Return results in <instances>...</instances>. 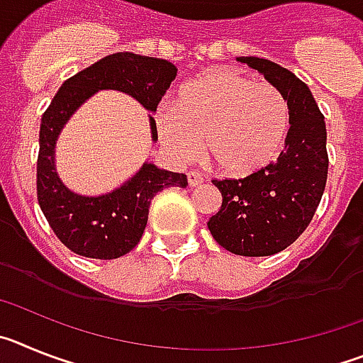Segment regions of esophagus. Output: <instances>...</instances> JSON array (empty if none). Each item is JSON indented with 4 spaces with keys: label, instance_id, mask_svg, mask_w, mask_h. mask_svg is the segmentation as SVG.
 <instances>
[{
    "label": "esophagus",
    "instance_id": "esophagus-1",
    "mask_svg": "<svg viewBox=\"0 0 363 363\" xmlns=\"http://www.w3.org/2000/svg\"><path fill=\"white\" fill-rule=\"evenodd\" d=\"M187 182H189V187H200V185L203 184V176L196 171H189Z\"/></svg>",
    "mask_w": 363,
    "mask_h": 363
}]
</instances>
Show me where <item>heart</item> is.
Wrapping results in <instances>:
<instances>
[{
    "instance_id": "1",
    "label": "heart",
    "mask_w": 363,
    "mask_h": 363,
    "mask_svg": "<svg viewBox=\"0 0 363 363\" xmlns=\"http://www.w3.org/2000/svg\"><path fill=\"white\" fill-rule=\"evenodd\" d=\"M289 123V105L277 86L236 69L201 74L179 91L178 104L156 112L160 142L176 160H191L203 138L205 160L225 178H247L271 165Z\"/></svg>"
}]
</instances>
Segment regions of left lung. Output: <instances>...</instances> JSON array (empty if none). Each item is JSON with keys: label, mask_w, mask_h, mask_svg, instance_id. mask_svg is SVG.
Segmentation results:
<instances>
[{"label": "left lung", "mask_w": 363, "mask_h": 363, "mask_svg": "<svg viewBox=\"0 0 363 363\" xmlns=\"http://www.w3.org/2000/svg\"><path fill=\"white\" fill-rule=\"evenodd\" d=\"M238 62L264 74L289 105L291 129L277 162L247 178L213 179L221 207L209 221L213 238L240 256H271L309 227L327 182V130L309 86L291 70L264 57Z\"/></svg>", "instance_id": "obj_1"}]
</instances>
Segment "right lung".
Returning a JSON list of instances; mask_svg holds the SVG:
<instances>
[{"label":"right lung","instance_id":"obj_1","mask_svg":"<svg viewBox=\"0 0 363 363\" xmlns=\"http://www.w3.org/2000/svg\"><path fill=\"white\" fill-rule=\"evenodd\" d=\"M171 62L160 57L116 52L67 79L43 112L38 154V203L60 242L85 258L114 259L138 245L149 218L150 200L167 187H187V176L143 167L116 191L101 196H82L63 185L54 167V147L74 111L94 92L112 89L138 99L156 112L176 78ZM152 140H158L156 121L149 116Z\"/></svg>","mask_w":363,"mask_h":363}]
</instances>
